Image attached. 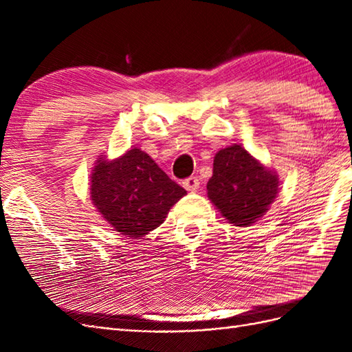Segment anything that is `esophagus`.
<instances>
[{
    "label": "esophagus",
    "mask_w": 352,
    "mask_h": 352,
    "mask_svg": "<svg viewBox=\"0 0 352 352\" xmlns=\"http://www.w3.org/2000/svg\"><path fill=\"white\" fill-rule=\"evenodd\" d=\"M184 188L189 192H195V190L199 188V179L197 176H189L184 180Z\"/></svg>",
    "instance_id": "1"
}]
</instances>
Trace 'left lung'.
Segmentation results:
<instances>
[{"label": "left lung", "instance_id": "obj_1", "mask_svg": "<svg viewBox=\"0 0 352 352\" xmlns=\"http://www.w3.org/2000/svg\"><path fill=\"white\" fill-rule=\"evenodd\" d=\"M278 176L260 164L245 148L220 150L207 184L208 198L236 226H248L261 217L279 190Z\"/></svg>", "mask_w": 352, "mask_h": 352}]
</instances>
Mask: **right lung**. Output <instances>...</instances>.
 Segmentation results:
<instances>
[{
    "instance_id": "obj_1",
    "label": "right lung",
    "mask_w": 352,
    "mask_h": 352,
    "mask_svg": "<svg viewBox=\"0 0 352 352\" xmlns=\"http://www.w3.org/2000/svg\"><path fill=\"white\" fill-rule=\"evenodd\" d=\"M185 194L140 148L114 162L98 160L91 177L94 206L117 232L131 238H141L162 225Z\"/></svg>"
}]
</instances>
